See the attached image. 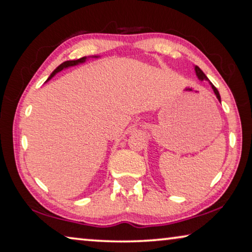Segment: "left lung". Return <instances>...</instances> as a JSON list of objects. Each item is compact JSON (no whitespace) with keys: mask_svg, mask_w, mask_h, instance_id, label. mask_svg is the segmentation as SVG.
<instances>
[{"mask_svg":"<svg viewBox=\"0 0 252 252\" xmlns=\"http://www.w3.org/2000/svg\"><path fill=\"white\" fill-rule=\"evenodd\" d=\"M195 72H196V75H197V78L199 79V80H208L209 81V79H208V77H206V75L203 73V71L201 70V68H199L198 66H195ZM210 82V81H209ZM210 85H211V87H212V89H213V92H215V94H216V96H217V98H218V101L219 102H221V98H220V94H219V92H218V89H217L215 86H213L211 82H210Z\"/></svg>","mask_w":252,"mask_h":252,"instance_id":"8db88e82","label":"left lung"}]
</instances>
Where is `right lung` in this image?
Returning a JSON list of instances; mask_svg holds the SVG:
<instances>
[{"label": "right lung", "mask_w": 252, "mask_h": 252, "mask_svg": "<svg viewBox=\"0 0 252 252\" xmlns=\"http://www.w3.org/2000/svg\"><path fill=\"white\" fill-rule=\"evenodd\" d=\"M93 57H95V58H97L98 56H93ZM88 57H81V58H79V60H73V61H66V62H64V63H62L60 66H57L56 68H55V70L53 71V73H51L50 75H49V78L47 79V81H49L51 78L54 77V75H56L58 72H61L62 70H64V68H68V67H71V66H75V65H78V64H81V63H84V62H86V60H87Z\"/></svg>", "instance_id": "1"}]
</instances>
